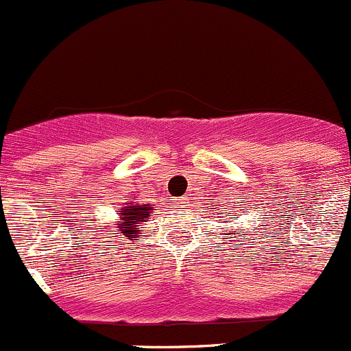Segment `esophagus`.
I'll return each mask as SVG.
<instances>
[{
    "mask_svg": "<svg viewBox=\"0 0 351 351\" xmlns=\"http://www.w3.org/2000/svg\"><path fill=\"white\" fill-rule=\"evenodd\" d=\"M176 204H180V205H186V204H189V198H186V197H180V198H176Z\"/></svg>",
    "mask_w": 351,
    "mask_h": 351,
    "instance_id": "obj_1",
    "label": "esophagus"
}]
</instances>
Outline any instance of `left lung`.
I'll return each instance as SVG.
<instances>
[{
    "label": "left lung",
    "mask_w": 351,
    "mask_h": 351,
    "mask_svg": "<svg viewBox=\"0 0 351 351\" xmlns=\"http://www.w3.org/2000/svg\"><path fill=\"white\" fill-rule=\"evenodd\" d=\"M239 232H241V231H239V229H226V232H224V236H222V238H224V239H226V238L231 239V236H232V234L238 236Z\"/></svg>",
    "instance_id": "obj_1"
}]
</instances>
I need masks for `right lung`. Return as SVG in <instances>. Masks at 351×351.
<instances>
[{
	"instance_id": "1",
	"label": "right lung",
	"mask_w": 351,
	"mask_h": 351,
	"mask_svg": "<svg viewBox=\"0 0 351 351\" xmlns=\"http://www.w3.org/2000/svg\"><path fill=\"white\" fill-rule=\"evenodd\" d=\"M130 202L122 204V207L119 208V219H115V224L112 226V231H107L108 236L115 234L112 238H127L136 241L137 236L141 234L143 228L141 226L144 222H147V219L151 217V214L154 212V205L151 204H139V202H134L136 197H129Z\"/></svg>"
}]
</instances>
